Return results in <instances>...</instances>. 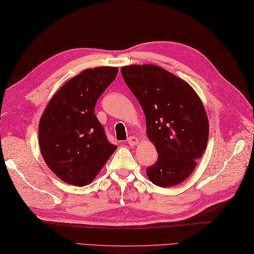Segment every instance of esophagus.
<instances>
[{"label": "esophagus", "instance_id": "1", "mask_svg": "<svg viewBox=\"0 0 254 254\" xmlns=\"http://www.w3.org/2000/svg\"><path fill=\"white\" fill-rule=\"evenodd\" d=\"M127 143H128V145H130V146H134L139 143V140H138V138H135V136L131 135L127 139Z\"/></svg>", "mask_w": 254, "mask_h": 254}]
</instances>
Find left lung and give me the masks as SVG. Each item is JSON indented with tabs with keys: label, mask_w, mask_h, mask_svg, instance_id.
Returning <instances> with one entry per match:
<instances>
[{
	"label": "left lung",
	"mask_w": 254,
	"mask_h": 254,
	"mask_svg": "<svg viewBox=\"0 0 254 254\" xmlns=\"http://www.w3.org/2000/svg\"><path fill=\"white\" fill-rule=\"evenodd\" d=\"M141 105L158 159L146 169L156 186L172 187L192 173L207 145L209 125L201 99L188 83L155 65L121 68Z\"/></svg>",
	"instance_id": "1"
}]
</instances>
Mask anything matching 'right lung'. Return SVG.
I'll list each match as a JSON object with an SVG mask.
<instances>
[{
    "label": "right lung",
    "mask_w": 254,
    "mask_h": 254,
    "mask_svg": "<svg viewBox=\"0 0 254 254\" xmlns=\"http://www.w3.org/2000/svg\"><path fill=\"white\" fill-rule=\"evenodd\" d=\"M116 67H96L77 74L48 104L38 127L47 166L60 180L92 183L118 146L110 143L95 115L96 101L118 76Z\"/></svg>",
    "instance_id": "right-lung-1"
}]
</instances>
